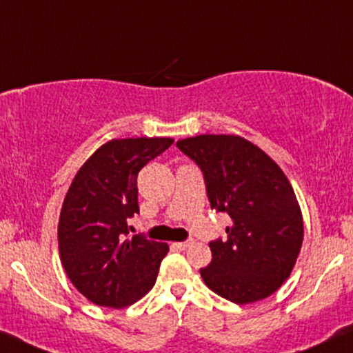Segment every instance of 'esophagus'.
<instances>
[{
    "mask_svg": "<svg viewBox=\"0 0 353 353\" xmlns=\"http://www.w3.org/2000/svg\"><path fill=\"white\" fill-rule=\"evenodd\" d=\"M192 244H194V241H192V239H189V241H184V242H177L176 247H177V249H179V250H185V249H188V247H190V245H192Z\"/></svg>",
    "mask_w": 353,
    "mask_h": 353,
    "instance_id": "1",
    "label": "esophagus"
}]
</instances>
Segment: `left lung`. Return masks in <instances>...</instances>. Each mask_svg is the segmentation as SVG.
I'll list each match as a JSON object with an SVG mask.
<instances>
[{"mask_svg": "<svg viewBox=\"0 0 353 353\" xmlns=\"http://www.w3.org/2000/svg\"><path fill=\"white\" fill-rule=\"evenodd\" d=\"M201 169L210 208L229 214L228 239L210 241L205 285L234 303L272 295L301 252V208L282 169L244 137L204 134L177 141Z\"/></svg>", "mask_w": 353, "mask_h": 353, "instance_id": "obj_1", "label": "left lung"}]
</instances>
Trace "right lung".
Segmentation results:
<instances>
[{"instance_id": "add662e5", "label": "right lung", "mask_w": 353, "mask_h": 353, "mask_svg": "<svg viewBox=\"0 0 353 353\" xmlns=\"http://www.w3.org/2000/svg\"><path fill=\"white\" fill-rule=\"evenodd\" d=\"M171 137L109 141L76 174L61 209L58 241L64 270L88 301L125 307L152 289L164 242L131 236L128 219L139 214L137 174L171 148Z\"/></svg>"}]
</instances>
